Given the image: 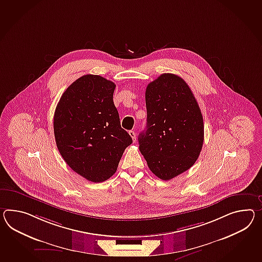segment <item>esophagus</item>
Returning <instances> with one entry per match:
<instances>
[{
    "label": "esophagus",
    "mask_w": 262,
    "mask_h": 262,
    "mask_svg": "<svg viewBox=\"0 0 262 262\" xmlns=\"http://www.w3.org/2000/svg\"><path fill=\"white\" fill-rule=\"evenodd\" d=\"M128 134H129V135H130V137L133 138L134 143H135V141H136V134H135V132H134V130H129V132H128Z\"/></svg>",
    "instance_id": "34e87169"
}]
</instances>
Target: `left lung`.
I'll use <instances>...</instances> for the list:
<instances>
[{
  "instance_id": "8db88e82",
  "label": "left lung",
  "mask_w": 262,
  "mask_h": 262,
  "mask_svg": "<svg viewBox=\"0 0 262 262\" xmlns=\"http://www.w3.org/2000/svg\"><path fill=\"white\" fill-rule=\"evenodd\" d=\"M147 128L139 149L151 172L168 181L189 169L204 144V120L198 102L182 77L163 74L146 90Z\"/></svg>"
}]
</instances>
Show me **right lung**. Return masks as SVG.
Returning a JSON list of instances; mask_svg holds the SVG:
<instances>
[{"mask_svg": "<svg viewBox=\"0 0 262 262\" xmlns=\"http://www.w3.org/2000/svg\"><path fill=\"white\" fill-rule=\"evenodd\" d=\"M115 84L85 75L64 92L54 115V134L66 164L86 180L101 183L115 174L133 143L114 104Z\"/></svg>", "mask_w": 262, "mask_h": 262, "instance_id": "right-lung-1", "label": "right lung"}]
</instances>
